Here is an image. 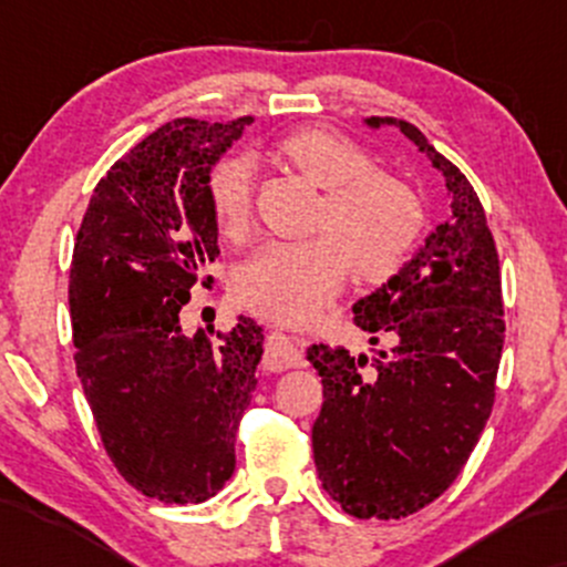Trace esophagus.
<instances>
[{"label": "esophagus", "instance_id": "34e87169", "mask_svg": "<svg viewBox=\"0 0 567 567\" xmlns=\"http://www.w3.org/2000/svg\"><path fill=\"white\" fill-rule=\"evenodd\" d=\"M303 362L301 349L290 341L288 336L279 333V330H271V336L266 338L264 349V368L271 370V373H279V370L296 368Z\"/></svg>", "mask_w": 567, "mask_h": 567}]
</instances>
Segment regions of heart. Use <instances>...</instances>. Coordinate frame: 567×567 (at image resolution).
<instances>
[{"mask_svg": "<svg viewBox=\"0 0 567 567\" xmlns=\"http://www.w3.org/2000/svg\"><path fill=\"white\" fill-rule=\"evenodd\" d=\"M279 154L322 188L303 243H271L239 269L237 296L271 320H303L336 296L351 269L360 282H386L405 269L426 231V205L405 178L379 171L362 143L330 127H303L279 141ZM218 229L245 239L252 213V165L226 157L207 178Z\"/></svg>", "mask_w": 567, "mask_h": 567, "instance_id": "b5f03b06", "label": "heart"}]
</instances>
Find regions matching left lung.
Instances as JSON below:
<instances>
[{
	"mask_svg": "<svg viewBox=\"0 0 567 567\" xmlns=\"http://www.w3.org/2000/svg\"><path fill=\"white\" fill-rule=\"evenodd\" d=\"M394 125L445 178L451 216L400 275L354 306V324L383 349L351 357L311 347L322 410L311 447L322 487L360 519H400L451 487L477 445L496 400L504 349L498 250L466 175L419 127Z\"/></svg>",
	"mask_w": 567,
	"mask_h": 567,
	"instance_id": "obj_1",
	"label": "left lung"
}]
</instances>
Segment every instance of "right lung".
Wrapping results in <instances>:
<instances>
[{
  "label": "right lung",
  "mask_w": 567,
  "mask_h": 567,
  "mask_svg": "<svg viewBox=\"0 0 567 567\" xmlns=\"http://www.w3.org/2000/svg\"><path fill=\"white\" fill-rule=\"evenodd\" d=\"M252 116H181L143 138L97 181L69 275L71 338L84 396L116 472L165 504H199L234 472L264 333L181 330V309L218 256L207 178Z\"/></svg>",
  "instance_id": "right-lung-1"
}]
</instances>
